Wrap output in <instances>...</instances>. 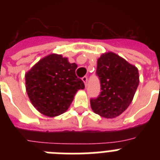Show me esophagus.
I'll list each match as a JSON object with an SVG mask.
<instances>
[{
    "label": "esophagus",
    "mask_w": 160,
    "mask_h": 160,
    "mask_svg": "<svg viewBox=\"0 0 160 160\" xmlns=\"http://www.w3.org/2000/svg\"><path fill=\"white\" fill-rule=\"evenodd\" d=\"M82 79L83 82L85 83V86L87 87V81H88V78H87V76H84V77H83Z\"/></svg>",
    "instance_id": "obj_1"
}]
</instances>
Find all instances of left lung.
<instances>
[{"instance_id": "8db88e82", "label": "left lung", "mask_w": 160, "mask_h": 160, "mask_svg": "<svg viewBox=\"0 0 160 160\" xmlns=\"http://www.w3.org/2000/svg\"><path fill=\"white\" fill-rule=\"evenodd\" d=\"M96 75L101 92L90 98L93 111L100 116L112 118L129 107L139 83L138 69L118 55L109 52L98 59Z\"/></svg>"}]
</instances>
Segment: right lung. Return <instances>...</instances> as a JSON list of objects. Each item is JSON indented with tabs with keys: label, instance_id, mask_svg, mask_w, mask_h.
Masks as SVG:
<instances>
[{
	"label": "right lung",
	"instance_id": "right-lung-1",
	"mask_svg": "<svg viewBox=\"0 0 160 160\" xmlns=\"http://www.w3.org/2000/svg\"><path fill=\"white\" fill-rule=\"evenodd\" d=\"M77 65L62 55L44 58L25 74L26 91L31 102L46 116L60 115L69 108L78 90L84 89L77 77Z\"/></svg>",
	"mask_w": 160,
	"mask_h": 160
}]
</instances>
